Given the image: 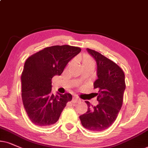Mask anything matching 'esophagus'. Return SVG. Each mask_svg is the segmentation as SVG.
Segmentation results:
<instances>
[{"instance_id": "1", "label": "esophagus", "mask_w": 148, "mask_h": 148, "mask_svg": "<svg viewBox=\"0 0 148 148\" xmlns=\"http://www.w3.org/2000/svg\"><path fill=\"white\" fill-rule=\"evenodd\" d=\"M80 100L79 98H78V97H76V96H74V97H73V98H72V102L73 103H77V102H79Z\"/></svg>"}]
</instances>
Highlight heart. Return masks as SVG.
Segmentation results:
<instances>
[{
    "instance_id": "1",
    "label": "heart",
    "mask_w": 148,
    "mask_h": 148,
    "mask_svg": "<svg viewBox=\"0 0 148 148\" xmlns=\"http://www.w3.org/2000/svg\"><path fill=\"white\" fill-rule=\"evenodd\" d=\"M93 63V61L91 59L89 56L85 55L83 57V63Z\"/></svg>"
}]
</instances>
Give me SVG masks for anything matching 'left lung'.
Wrapping results in <instances>:
<instances>
[{
  "label": "left lung",
  "mask_w": 148,
  "mask_h": 148,
  "mask_svg": "<svg viewBox=\"0 0 148 148\" xmlns=\"http://www.w3.org/2000/svg\"><path fill=\"white\" fill-rule=\"evenodd\" d=\"M97 63V76L93 87L98 88L96 93L99 103L92 106L85 101L88 109L79 118L84 128L91 131H102L113 124L123 103L126 89L125 75L115 63L98 52L87 48Z\"/></svg>",
  "instance_id": "left-lung-1"
}]
</instances>
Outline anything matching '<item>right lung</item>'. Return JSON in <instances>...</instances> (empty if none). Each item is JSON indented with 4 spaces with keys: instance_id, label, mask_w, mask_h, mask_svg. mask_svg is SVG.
<instances>
[{
    "instance_id": "1",
    "label": "right lung",
    "mask_w": 148,
    "mask_h": 148,
    "mask_svg": "<svg viewBox=\"0 0 148 148\" xmlns=\"http://www.w3.org/2000/svg\"><path fill=\"white\" fill-rule=\"evenodd\" d=\"M81 51L69 45L45 48L27 59L21 75L22 99L29 119L35 125L47 126L57 122L70 93L54 95L52 78L60 76L67 64Z\"/></svg>"
}]
</instances>
